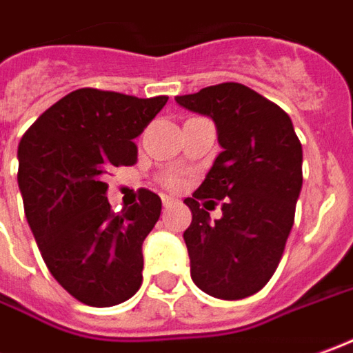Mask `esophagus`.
<instances>
[{
  "label": "esophagus",
  "instance_id": "esophagus-1",
  "mask_svg": "<svg viewBox=\"0 0 353 353\" xmlns=\"http://www.w3.org/2000/svg\"><path fill=\"white\" fill-rule=\"evenodd\" d=\"M161 201H163V208H171L172 203H174V198H171V196H161Z\"/></svg>",
  "mask_w": 353,
  "mask_h": 353
}]
</instances>
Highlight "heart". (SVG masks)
<instances>
[{"label": "heart", "mask_w": 353, "mask_h": 353, "mask_svg": "<svg viewBox=\"0 0 353 353\" xmlns=\"http://www.w3.org/2000/svg\"><path fill=\"white\" fill-rule=\"evenodd\" d=\"M171 184H176V179H174V176L171 179Z\"/></svg>", "instance_id": "1"}]
</instances>
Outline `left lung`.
I'll return each mask as SVG.
<instances>
[{"label": "left lung", "mask_w": 353, "mask_h": 353, "mask_svg": "<svg viewBox=\"0 0 353 353\" xmlns=\"http://www.w3.org/2000/svg\"><path fill=\"white\" fill-rule=\"evenodd\" d=\"M188 111L217 126L223 152L184 203V230L194 284L213 298L242 300L259 292L279 267L302 190V144L290 117L238 82L176 96ZM223 199V217L205 209Z\"/></svg>", "instance_id": "8db88e82"}]
</instances>
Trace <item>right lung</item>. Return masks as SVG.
<instances>
[{
    "label": "right lung",
    "mask_w": 353,
    "mask_h": 353,
    "mask_svg": "<svg viewBox=\"0 0 353 353\" xmlns=\"http://www.w3.org/2000/svg\"><path fill=\"white\" fill-rule=\"evenodd\" d=\"M80 88L36 119L19 144L24 215L53 279L79 302L109 307L142 284V244L161 215V198L140 190L119 215L103 176L134 165V138L167 103Z\"/></svg>",
    "instance_id": "right-lung-1"
}]
</instances>
